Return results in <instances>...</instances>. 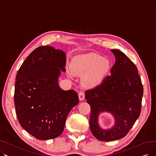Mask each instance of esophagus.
<instances>
[{"label":"esophagus","mask_w":156,"mask_h":156,"mask_svg":"<svg viewBox=\"0 0 156 156\" xmlns=\"http://www.w3.org/2000/svg\"><path fill=\"white\" fill-rule=\"evenodd\" d=\"M78 97L80 101H83L85 99V94L83 92H80L78 94Z\"/></svg>","instance_id":"1"}]
</instances>
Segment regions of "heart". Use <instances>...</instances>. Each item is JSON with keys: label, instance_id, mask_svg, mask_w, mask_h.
I'll list each match as a JSON object with an SVG mask.
<instances>
[{"label": "heart", "instance_id": "b5f03b06", "mask_svg": "<svg viewBox=\"0 0 156 156\" xmlns=\"http://www.w3.org/2000/svg\"><path fill=\"white\" fill-rule=\"evenodd\" d=\"M111 68L112 64L109 59L94 53L76 57L71 66V71L75 75H84L82 83L89 88L100 84L109 75Z\"/></svg>", "mask_w": 156, "mask_h": 156}]
</instances>
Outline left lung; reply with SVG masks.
<instances>
[{"instance_id":"obj_1","label":"left lung","mask_w":156,"mask_h":156,"mask_svg":"<svg viewBox=\"0 0 156 156\" xmlns=\"http://www.w3.org/2000/svg\"><path fill=\"white\" fill-rule=\"evenodd\" d=\"M116 61L102 83L85 92L90 105L89 125L93 135L101 141H113L123 138L132 128L141 112L143 85L135 64L121 51L112 49ZM109 112L115 123L108 129L98 124L101 113Z\"/></svg>"}]
</instances>
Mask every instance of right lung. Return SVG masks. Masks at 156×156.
I'll return each instance as SVG.
<instances>
[{
	"label": "right lung",
	"instance_id": "add662e5",
	"mask_svg": "<svg viewBox=\"0 0 156 156\" xmlns=\"http://www.w3.org/2000/svg\"><path fill=\"white\" fill-rule=\"evenodd\" d=\"M66 63L63 51L41 46L28 56L16 75L14 103L18 119L27 132L40 140L59 136L68 114L79 103L74 90H64L59 85Z\"/></svg>",
	"mask_w": 156,
	"mask_h": 156
}]
</instances>
